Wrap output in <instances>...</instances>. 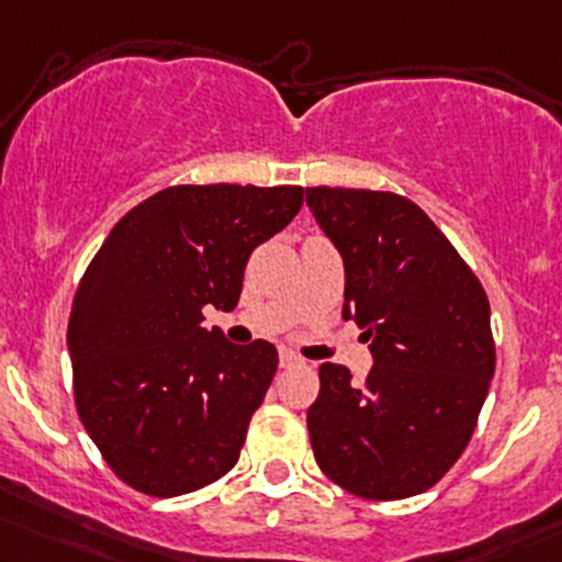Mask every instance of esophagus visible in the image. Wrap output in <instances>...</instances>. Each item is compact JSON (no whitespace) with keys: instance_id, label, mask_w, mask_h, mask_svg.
<instances>
[{"instance_id":"34e87169","label":"esophagus","mask_w":562,"mask_h":562,"mask_svg":"<svg viewBox=\"0 0 562 562\" xmlns=\"http://www.w3.org/2000/svg\"><path fill=\"white\" fill-rule=\"evenodd\" d=\"M299 362H301V357H299V355H293L291 349H280V366H282V368L299 366Z\"/></svg>"}]
</instances>
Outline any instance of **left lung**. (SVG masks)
Returning <instances> with one entry per match:
<instances>
[{
  "label": "left lung",
  "mask_w": 562,
  "mask_h": 562,
  "mask_svg": "<svg viewBox=\"0 0 562 562\" xmlns=\"http://www.w3.org/2000/svg\"><path fill=\"white\" fill-rule=\"evenodd\" d=\"M306 205L341 252L344 319L366 330L373 355L362 384L344 366H319L306 411L314 459L355 496H416L451 470L477 427L496 368L488 295L405 196L312 187Z\"/></svg>",
  "instance_id": "8db88e82"
}]
</instances>
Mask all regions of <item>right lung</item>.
<instances>
[{"label": "right lung", "mask_w": 562, "mask_h": 562, "mask_svg": "<svg viewBox=\"0 0 562 562\" xmlns=\"http://www.w3.org/2000/svg\"><path fill=\"white\" fill-rule=\"evenodd\" d=\"M304 205L301 187H170L109 232L74 295V400L122 483L170 498L237 464L277 373L269 341L202 328L232 312L250 252Z\"/></svg>", "instance_id": "right-lung-1"}]
</instances>
